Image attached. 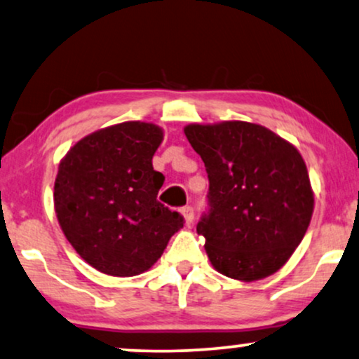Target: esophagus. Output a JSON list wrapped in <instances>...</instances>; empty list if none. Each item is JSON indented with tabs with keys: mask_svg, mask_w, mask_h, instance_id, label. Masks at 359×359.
Returning a JSON list of instances; mask_svg holds the SVG:
<instances>
[{
	"mask_svg": "<svg viewBox=\"0 0 359 359\" xmlns=\"http://www.w3.org/2000/svg\"><path fill=\"white\" fill-rule=\"evenodd\" d=\"M180 215L184 217L185 224H190L194 222V208L192 207H184L182 210H180Z\"/></svg>",
	"mask_w": 359,
	"mask_h": 359,
	"instance_id": "esophagus-1",
	"label": "esophagus"
}]
</instances>
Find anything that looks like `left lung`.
Instances as JSON below:
<instances>
[{
    "mask_svg": "<svg viewBox=\"0 0 359 359\" xmlns=\"http://www.w3.org/2000/svg\"><path fill=\"white\" fill-rule=\"evenodd\" d=\"M210 180V212L197 224L219 274L264 279L283 267L307 231L313 190L297 147L248 121L184 128Z\"/></svg>",
    "mask_w": 359,
    "mask_h": 359,
    "instance_id": "1",
    "label": "left lung"
}]
</instances>
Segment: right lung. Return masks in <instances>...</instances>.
I'll use <instances>...</instances> for the list:
<instances>
[{
    "label": "right lung",
    "mask_w": 359,
    "mask_h": 359,
    "mask_svg": "<svg viewBox=\"0 0 359 359\" xmlns=\"http://www.w3.org/2000/svg\"><path fill=\"white\" fill-rule=\"evenodd\" d=\"M164 140L154 123L124 121L90 133L62 157L54 208L80 257L113 277L151 269L184 218L157 202L165 177L152 167Z\"/></svg>",
    "instance_id": "1"
}]
</instances>
